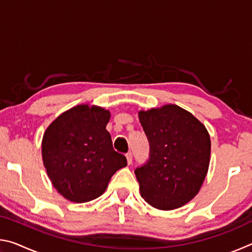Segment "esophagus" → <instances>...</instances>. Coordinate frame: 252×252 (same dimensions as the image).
I'll return each mask as SVG.
<instances>
[{"instance_id": "1", "label": "esophagus", "mask_w": 252, "mask_h": 252, "mask_svg": "<svg viewBox=\"0 0 252 252\" xmlns=\"http://www.w3.org/2000/svg\"><path fill=\"white\" fill-rule=\"evenodd\" d=\"M126 161H127V164H131L132 163V153L131 152H129V153H126Z\"/></svg>"}]
</instances>
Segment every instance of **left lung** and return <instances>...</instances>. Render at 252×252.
Returning <instances> with one entry per match:
<instances>
[{
    "label": "left lung",
    "mask_w": 252,
    "mask_h": 252,
    "mask_svg": "<svg viewBox=\"0 0 252 252\" xmlns=\"http://www.w3.org/2000/svg\"><path fill=\"white\" fill-rule=\"evenodd\" d=\"M150 158L134 170L141 197L159 210L191 201L201 189L210 163L211 141L204 125L176 104L139 111Z\"/></svg>",
    "instance_id": "8db88e82"
}]
</instances>
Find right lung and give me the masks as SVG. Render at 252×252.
I'll list each match as a JSON object with an SVG mask.
<instances>
[{"instance_id":"obj_1","label":"right lung","mask_w":252,"mask_h":252,"mask_svg":"<svg viewBox=\"0 0 252 252\" xmlns=\"http://www.w3.org/2000/svg\"><path fill=\"white\" fill-rule=\"evenodd\" d=\"M111 113L101 106L79 104L55 119L42 139V159L58 192L83 203L104 192L126 158L114 151L106 130Z\"/></svg>"}]
</instances>
